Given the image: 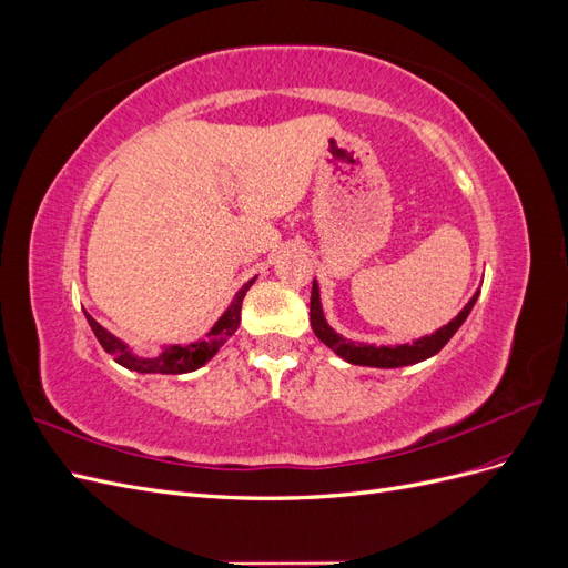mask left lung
Listing matches in <instances>:
<instances>
[{
  "label": "left lung",
  "instance_id": "left-lung-1",
  "mask_svg": "<svg viewBox=\"0 0 568 568\" xmlns=\"http://www.w3.org/2000/svg\"><path fill=\"white\" fill-rule=\"evenodd\" d=\"M478 298V291L471 296V301L462 307L459 315L455 320H450L445 326H440L438 332H434L432 336H422L412 343H400V346H372V343H355L348 341L346 336L336 334L329 322L324 320V311H322V301H320V286L317 280H313V294H311V324L315 336L329 346L338 357L346 359L351 365H359V367H382V369H393V367H407V365H417L422 359L434 357L445 343H448L459 326L464 324V320L469 317L471 307Z\"/></svg>",
  "mask_w": 568,
  "mask_h": 568
}]
</instances>
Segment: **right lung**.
<instances>
[{"mask_svg": "<svg viewBox=\"0 0 568 568\" xmlns=\"http://www.w3.org/2000/svg\"><path fill=\"white\" fill-rule=\"evenodd\" d=\"M253 282L255 277L236 291L232 303L227 305V311L220 315V320L211 326V332L203 338L186 343V346H182V343H175V346H163L159 355H136L125 341H120L109 329H104V326H101L90 313H84V317H88L97 341L101 343V348L111 353L115 357V363L123 365L125 369L140 372V374H184V372H194L209 363V359L225 346V341L239 329V324H242V303Z\"/></svg>", "mask_w": 568, "mask_h": 568, "instance_id": "right-lung-1", "label": "right lung"}]
</instances>
